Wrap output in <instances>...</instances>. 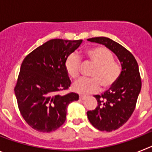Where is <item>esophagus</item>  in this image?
Instances as JSON below:
<instances>
[{
  "label": "esophagus",
  "mask_w": 152,
  "mask_h": 152,
  "mask_svg": "<svg viewBox=\"0 0 152 152\" xmlns=\"http://www.w3.org/2000/svg\"><path fill=\"white\" fill-rule=\"evenodd\" d=\"M87 97H88V96H86V95H80V96H79V98H80V100H84V99H86Z\"/></svg>",
  "instance_id": "esophagus-1"
}]
</instances>
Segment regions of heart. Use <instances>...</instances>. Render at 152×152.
<instances>
[{
    "mask_svg": "<svg viewBox=\"0 0 152 152\" xmlns=\"http://www.w3.org/2000/svg\"><path fill=\"white\" fill-rule=\"evenodd\" d=\"M86 55L95 66L91 74V78L78 80L74 84V90L80 94H91L96 92L100 87L102 90L112 88L122 73L121 66L113 61L112 52L105 47L97 46L87 50ZM80 64V58L75 54H71L65 60V69L72 79L78 78Z\"/></svg>",
    "mask_w": 152,
    "mask_h": 152,
    "instance_id": "obj_1",
    "label": "heart"
}]
</instances>
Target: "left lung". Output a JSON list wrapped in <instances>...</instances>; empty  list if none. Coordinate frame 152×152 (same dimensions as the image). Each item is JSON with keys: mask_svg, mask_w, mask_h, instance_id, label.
<instances>
[{"mask_svg": "<svg viewBox=\"0 0 152 152\" xmlns=\"http://www.w3.org/2000/svg\"><path fill=\"white\" fill-rule=\"evenodd\" d=\"M88 40L105 45L116 54L121 63L122 73L117 82L101 95H95L97 107L87 113L95 128L112 132L128 121L135 110L142 88L139 65L129 51L110 39L94 37Z\"/></svg>", "mask_w": 152, "mask_h": 152, "instance_id": "8db88e82", "label": "left lung"}]
</instances>
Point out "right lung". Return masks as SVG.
<instances>
[{
  "label": "right lung",
  "instance_id": "right-lung-1",
  "mask_svg": "<svg viewBox=\"0 0 152 152\" xmlns=\"http://www.w3.org/2000/svg\"><path fill=\"white\" fill-rule=\"evenodd\" d=\"M81 42L51 39L23 61L14 92L23 118L34 129L50 132L59 128L65 122L68 104L78 100L77 94L58 93L71 85L64 63Z\"/></svg>",
  "mask_w": 152,
  "mask_h": 152
}]
</instances>
